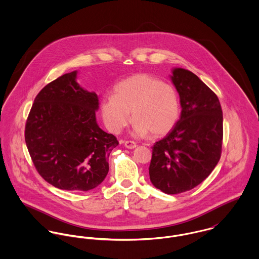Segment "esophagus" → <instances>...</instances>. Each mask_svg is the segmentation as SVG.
Here are the masks:
<instances>
[{
    "label": "esophagus",
    "mask_w": 259,
    "mask_h": 259,
    "mask_svg": "<svg viewBox=\"0 0 259 259\" xmlns=\"http://www.w3.org/2000/svg\"><path fill=\"white\" fill-rule=\"evenodd\" d=\"M124 147L132 149V148H135L137 147V144L135 142H133V141H125L124 142Z\"/></svg>",
    "instance_id": "obj_1"
}]
</instances>
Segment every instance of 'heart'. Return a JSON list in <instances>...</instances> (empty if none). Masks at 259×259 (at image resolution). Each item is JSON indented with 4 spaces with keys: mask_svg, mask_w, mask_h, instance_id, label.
<instances>
[{
    "mask_svg": "<svg viewBox=\"0 0 259 259\" xmlns=\"http://www.w3.org/2000/svg\"><path fill=\"white\" fill-rule=\"evenodd\" d=\"M131 111L136 136H163L180 118L179 93L174 85L149 74L130 76L114 87V95L103 98L101 112L108 130L119 134L131 121Z\"/></svg>",
    "mask_w": 259,
    "mask_h": 259,
    "instance_id": "1",
    "label": "heart"
}]
</instances>
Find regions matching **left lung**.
<instances>
[{"label":"left lung","mask_w":259,"mask_h":259,"mask_svg":"<svg viewBox=\"0 0 259 259\" xmlns=\"http://www.w3.org/2000/svg\"><path fill=\"white\" fill-rule=\"evenodd\" d=\"M171 80L182 113L172 130L152 147L151 184L167 194L201 184L221 159L223 116L218 96L196 75L175 69Z\"/></svg>","instance_id":"8db88e82"}]
</instances>
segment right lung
<instances>
[{
  "label": "right lung",
  "instance_id": "1",
  "mask_svg": "<svg viewBox=\"0 0 259 259\" xmlns=\"http://www.w3.org/2000/svg\"><path fill=\"white\" fill-rule=\"evenodd\" d=\"M63 74L40 90L28 115L25 141L38 175L60 189L88 191L109 172L116 138L97 123L99 98Z\"/></svg>",
  "mask_w": 259,
  "mask_h": 259
}]
</instances>
